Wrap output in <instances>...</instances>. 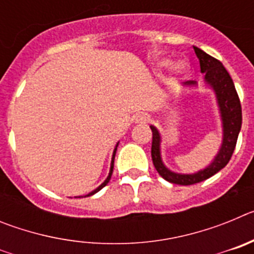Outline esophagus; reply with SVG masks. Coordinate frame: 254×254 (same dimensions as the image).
Instances as JSON below:
<instances>
[{"mask_svg": "<svg viewBox=\"0 0 254 254\" xmlns=\"http://www.w3.org/2000/svg\"><path fill=\"white\" fill-rule=\"evenodd\" d=\"M134 121H136V123H145L149 121V117L145 113H138L137 116L134 117Z\"/></svg>", "mask_w": 254, "mask_h": 254, "instance_id": "34e87169", "label": "esophagus"}]
</instances>
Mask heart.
<instances>
[{
	"label": "heart",
	"mask_w": 254,
	"mask_h": 254,
	"mask_svg": "<svg viewBox=\"0 0 254 254\" xmlns=\"http://www.w3.org/2000/svg\"><path fill=\"white\" fill-rule=\"evenodd\" d=\"M170 64V61L168 58H160V60H156L154 62V66L156 68H165ZM172 71L174 75L177 76H182L185 75L186 72L188 71V64H186L185 61H178L176 64H173L172 66Z\"/></svg>",
	"instance_id": "obj_1"
}]
</instances>
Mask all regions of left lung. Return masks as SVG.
Wrapping results in <instances>:
<instances>
[{
  "mask_svg": "<svg viewBox=\"0 0 254 254\" xmlns=\"http://www.w3.org/2000/svg\"><path fill=\"white\" fill-rule=\"evenodd\" d=\"M194 53L199 61L201 72L205 75V84L210 87L216 96V103L219 107L220 118L223 125V141L214 160L207 167L190 174H182L168 169L161 159V136L159 129L155 126H150L152 131L151 158L155 169L165 181L174 185L190 186L202 182L216 174L229 163L237 145L238 134L242 127V107L239 102L234 82L223 64L216 58L211 57L202 49L193 47ZM186 87H196V81H186Z\"/></svg>",
  "mask_w": 254,
  "mask_h": 254,
  "instance_id": "left-lung-1",
  "label": "left lung"
}]
</instances>
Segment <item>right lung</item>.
Listing matches in <instances>:
<instances>
[{
    "label": "right lung",
    "mask_w": 254,
    "mask_h": 254,
    "mask_svg": "<svg viewBox=\"0 0 254 254\" xmlns=\"http://www.w3.org/2000/svg\"><path fill=\"white\" fill-rule=\"evenodd\" d=\"M118 143L120 142H117V145H116V147H114V151H113V155H112V161H111V169H109V174H108V177H107V179H105L104 182H103L102 185L99 186V187L98 188H95V190H91L90 193H87L86 196L85 197H89V196H93V194H95L96 192H99L100 190H102L103 187H105V186L108 185V182L111 181V177H112V173H113V167H114V158H116V151H117V147H118Z\"/></svg>",
    "instance_id": "obj_1"
}]
</instances>
